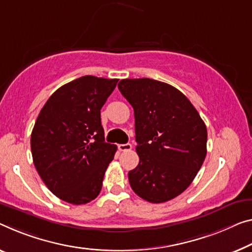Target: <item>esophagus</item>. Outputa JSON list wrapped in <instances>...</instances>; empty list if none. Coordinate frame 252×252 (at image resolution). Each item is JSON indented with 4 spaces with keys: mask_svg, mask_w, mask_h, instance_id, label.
I'll return each instance as SVG.
<instances>
[{
    "mask_svg": "<svg viewBox=\"0 0 252 252\" xmlns=\"http://www.w3.org/2000/svg\"><path fill=\"white\" fill-rule=\"evenodd\" d=\"M118 150L121 151V152L129 151V150H131V144H129V143H126V144H119L118 145Z\"/></svg>",
    "mask_w": 252,
    "mask_h": 252,
    "instance_id": "1",
    "label": "esophagus"
}]
</instances>
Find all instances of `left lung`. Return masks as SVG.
I'll return each instance as SVG.
<instances>
[{"label": "left lung", "instance_id": "1", "mask_svg": "<svg viewBox=\"0 0 252 252\" xmlns=\"http://www.w3.org/2000/svg\"><path fill=\"white\" fill-rule=\"evenodd\" d=\"M118 89L134 109L139 163L128 172L131 189L150 203L179 196L206 157L207 129L183 92L160 81L124 79Z\"/></svg>", "mask_w": 252, "mask_h": 252}]
</instances>
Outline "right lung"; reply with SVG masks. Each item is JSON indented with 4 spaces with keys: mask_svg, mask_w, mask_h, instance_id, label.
<instances>
[{
    "mask_svg": "<svg viewBox=\"0 0 252 252\" xmlns=\"http://www.w3.org/2000/svg\"><path fill=\"white\" fill-rule=\"evenodd\" d=\"M117 79L81 76L54 92L34 123L33 164L54 195L73 205L94 200L117 146L104 142L100 110Z\"/></svg>",
    "mask_w": 252,
    "mask_h": 252,
    "instance_id": "add662e5",
    "label": "right lung"
}]
</instances>
